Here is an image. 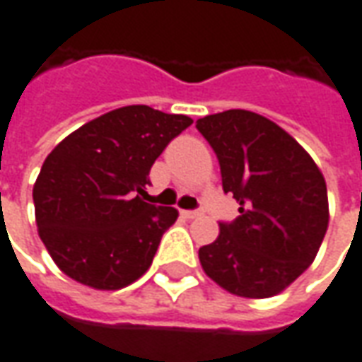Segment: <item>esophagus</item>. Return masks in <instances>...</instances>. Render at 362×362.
<instances>
[{
  "mask_svg": "<svg viewBox=\"0 0 362 362\" xmlns=\"http://www.w3.org/2000/svg\"><path fill=\"white\" fill-rule=\"evenodd\" d=\"M184 214V218H188V220H194V218H200V216H204V210H186Z\"/></svg>",
  "mask_w": 362,
  "mask_h": 362,
  "instance_id": "esophagus-1",
  "label": "esophagus"
}]
</instances>
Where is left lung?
<instances>
[{
  "label": "left lung",
  "mask_w": 362,
  "mask_h": 362,
  "mask_svg": "<svg viewBox=\"0 0 362 362\" xmlns=\"http://www.w3.org/2000/svg\"><path fill=\"white\" fill-rule=\"evenodd\" d=\"M196 129L218 156L223 192L240 202V216L200 247L202 267L233 295H277L313 264L325 238V178L293 136L252 110L208 115Z\"/></svg>",
  "instance_id": "1"
}]
</instances>
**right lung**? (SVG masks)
Returning a JSON list of instances; mask_svg holds the SVG:
<instances>
[{
	"label": "right lung",
	"instance_id": "right-lung-1",
	"mask_svg": "<svg viewBox=\"0 0 362 362\" xmlns=\"http://www.w3.org/2000/svg\"><path fill=\"white\" fill-rule=\"evenodd\" d=\"M190 124L186 115L130 105L53 148L33 204L39 238L63 274L95 289H120L148 269L178 210L142 200L144 186L162 150Z\"/></svg>",
	"mask_w": 362,
	"mask_h": 362
}]
</instances>
